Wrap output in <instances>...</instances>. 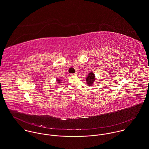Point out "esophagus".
Here are the masks:
<instances>
[{
  "mask_svg": "<svg viewBox=\"0 0 149 149\" xmlns=\"http://www.w3.org/2000/svg\"><path fill=\"white\" fill-rule=\"evenodd\" d=\"M71 75L72 76V75H77V73L75 72V73H74V74H71Z\"/></svg>",
  "mask_w": 149,
  "mask_h": 149,
  "instance_id": "esophagus-1",
  "label": "esophagus"
}]
</instances>
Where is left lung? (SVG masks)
Listing matches in <instances>:
<instances>
[{
  "mask_svg": "<svg viewBox=\"0 0 149 149\" xmlns=\"http://www.w3.org/2000/svg\"><path fill=\"white\" fill-rule=\"evenodd\" d=\"M96 78L93 71H91L88 74L87 77L86 78V83L89 87L93 86L95 84Z\"/></svg>",
  "mask_w": 149,
  "mask_h": 149,
  "instance_id": "left-lung-1",
  "label": "left lung"
}]
</instances>
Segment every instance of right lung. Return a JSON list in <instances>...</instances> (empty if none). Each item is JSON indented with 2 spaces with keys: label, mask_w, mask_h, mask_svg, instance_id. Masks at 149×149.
<instances>
[{
  "label": "right lung",
  "mask_w": 149,
  "mask_h": 149,
  "mask_svg": "<svg viewBox=\"0 0 149 149\" xmlns=\"http://www.w3.org/2000/svg\"><path fill=\"white\" fill-rule=\"evenodd\" d=\"M62 81V80L60 79L59 78H56V81H57V83L58 84H59L61 83Z\"/></svg>",
  "instance_id": "obj_1"
}]
</instances>
